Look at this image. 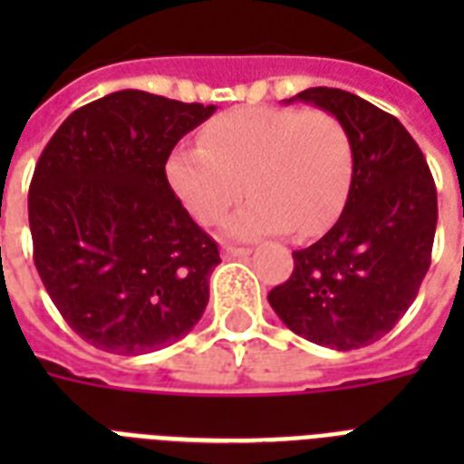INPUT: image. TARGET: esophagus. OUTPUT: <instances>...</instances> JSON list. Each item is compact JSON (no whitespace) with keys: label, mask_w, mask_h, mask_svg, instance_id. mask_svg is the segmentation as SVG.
Wrapping results in <instances>:
<instances>
[{"label":"esophagus","mask_w":464,"mask_h":464,"mask_svg":"<svg viewBox=\"0 0 464 464\" xmlns=\"http://www.w3.org/2000/svg\"><path fill=\"white\" fill-rule=\"evenodd\" d=\"M224 259H236V257H247L250 255V247H238V245H224L221 250Z\"/></svg>","instance_id":"34e87169"}]
</instances>
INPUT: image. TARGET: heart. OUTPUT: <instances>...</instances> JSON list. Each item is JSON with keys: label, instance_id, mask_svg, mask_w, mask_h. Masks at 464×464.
Instances as JSON below:
<instances>
[{"label": "heart", "instance_id": "1", "mask_svg": "<svg viewBox=\"0 0 464 464\" xmlns=\"http://www.w3.org/2000/svg\"><path fill=\"white\" fill-rule=\"evenodd\" d=\"M355 152L345 123L324 109L243 107L207 123L198 150H176L167 176L190 217L214 226L245 195L226 233L259 238L291 228L319 236L348 199Z\"/></svg>", "mask_w": 464, "mask_h": 464}]
</instances>
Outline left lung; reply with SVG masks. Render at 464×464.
<instances>
[{
    "instance_id": "8db88e82",
    "label": "left lung",
    "mask_w": 464,
    "mask_h": 464,
    "mask_svg": "<svg viewBox=\"0 0 464 464\" xmlns=\"http://www.w3.org/2000/svg\"><path fill=\"white\" fill-rule=\"evenodd\" d=\"M293 100L345 123L355 169L336 224L293 252L291 278L266 297L297 336L357 350L401 322L427 276L439 219L434 176L415 138L372 102L338 88L303 90Z\"/></svg>"
}]
</instances>
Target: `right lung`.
I'll return each instance as SVG.
<instances>
[{"label":"right lung","instance_id":"add662e5","mask_svg":"<svg viewBox=\"0 0 464 464\" xmlns=\"http://www.w3.org/2000/svg\"><path fill=\"white\" fill-rule=\"evenodd\" d=\"M214 109L119 90L75 109L37 160L35 269L66 324L104 353L167 348L205 312L219 247L171 190L167 161Z\"/></svg>","mask_w":464,"mask_h":464}]
</instances>
